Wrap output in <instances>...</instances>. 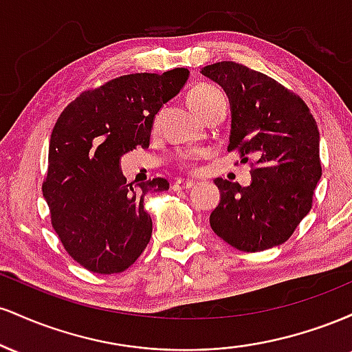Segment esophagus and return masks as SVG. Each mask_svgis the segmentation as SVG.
I'll return each mask as SVG.
<instances>
[{
    "label": "esophagus",
    "mask_w": 352,
    "mask_h": 352,
    "mask_svg": "<svg viewBox=\"0 0 352 352\" xmlns=\"http://www.w3.org/2000/svg\"><path fill=\"white\" fill-rule=\"evenodd\" d=\"M193 185H195V182L193 180H177V182H173L172 188L173 190H188V188H192Z\"/></svg>",
    "instance_id": "obj_1"
}]
</instances>
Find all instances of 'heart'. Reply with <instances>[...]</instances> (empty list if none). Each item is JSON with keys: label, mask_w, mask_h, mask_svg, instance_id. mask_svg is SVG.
Masks as SVG:
<instances>
[{"label": "heart", "mask_w": 352, "mask_h": 352, "mask_svg": "<svg viewBox=\"0 0 352 352\" xmlns=\"http://www.w3.org/2000/svg\"><path fill=\"white\" fill-rule=\"evenodd\" d=\"M218 98H223V92L215 86H210V84H200L188 92L190 106L199 116L205 111V107L210 106ZM157 120H159V117L155 119V122Z\"/></svg>", "instance_id": "1"}]
</instances>
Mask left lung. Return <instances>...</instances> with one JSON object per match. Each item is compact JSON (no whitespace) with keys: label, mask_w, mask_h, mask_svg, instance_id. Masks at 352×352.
<instances>
[{"label":"left lung","mask_w":352,"mask_h":352,"mask_svg":"<svg viewBox=\"0 0 352 352\" xmlns=\"http://www.w3.org/2000/svg\"><path fill=\"white\" fill-rule=\"evenodd\" d=\"M230 100L228 151L254 160L246 187L215 179L220 201L210 227L240 252H263L285 243L309 213L321 179L319 131L302 99L280 82L241 64L201 67Z\"/></svg>","instance_id":"obj_1"}]
</instances>
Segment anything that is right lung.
Wrapping results in <instances>:
<instances>
[{
  "label": "right lung",
  "instance_id": "right-lung-1",
  "mask_svg": "<svg viewBox=\"0 0 352 352\" xmlns=\"http://www.w3.org/2000/svg\"><path fill=\"white\" fill-rule=\"evenodd\" d=\"M188 76L185 67L120 76L82 92L52 129L43 195L60 243L89 272H124L151 241L145 195L168 190V182L159 177L134 188L120 159L148 147L153 119Z\"/></svg>",
  "mask_w": 352,
  "mask_h": 352
}]
</instances>
